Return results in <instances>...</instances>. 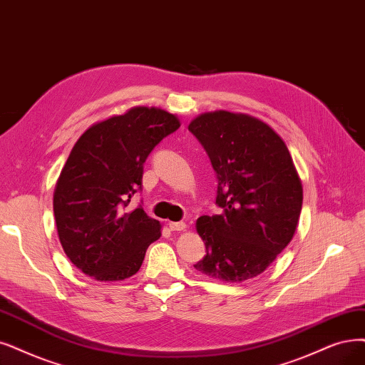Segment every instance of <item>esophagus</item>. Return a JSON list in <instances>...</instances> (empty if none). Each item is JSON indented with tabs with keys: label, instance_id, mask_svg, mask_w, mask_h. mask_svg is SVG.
Masks as SVG:
<instances>
[{
	"label": "esophagus",
	"instance_id": "esophagus-1",
	"mask_svg": "<svg viewBox=\"0 0 365 365\" xmlns=\"http://www.w3.org/2000/svg\"><path fill=\"white\" fill-rule=\"evenodd\" d=\"M168 227L171 232H183L186 228V224L185 222H168Z\"/></svg>",
	"mask_w": 365,
	"mask_h": 365
}]
</instances>
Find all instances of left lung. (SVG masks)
I'll use <instances>...</instances> for the list:
<instances>
[{
  "label": "left lung",
  "instance_id": "obj_1",
  "mask_svg": "<svg viewBox=\"0 0 365 365\" xmlns=\"http://www.w3.org/2000/svg\"><path fill=\"white\" fill-rule=\"evenodd\" d=\"M190 132L217 173L220 215L200 217L206 255L194 267L227 282L266 271L292 240L302 209V183L286 143L262 120L215 111L194 118Z\"/></svg>",
  "mask_w": 365,
  "mask_h": 365
}]
</instances>
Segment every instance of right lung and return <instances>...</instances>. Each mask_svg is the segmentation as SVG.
Segmentation results:
<instances>
[{"label":"right lung","mask_w":365,"mask_h":365,"mask_svg":"<svg viewBox=\"0 0 365 365\" xmlns=\"http://www.w3.org/2000/svg\"><path fill=\"white\" fill-rule=\"evenodd\" d=\"M180 128L160 108L135 106L81 135L53 191V215L71 262L98 281H121L140 271L145 251L160 237V222L141 205L143 168L153 148Z\"/></svg>","instance_id":"1"}]
</instances>
